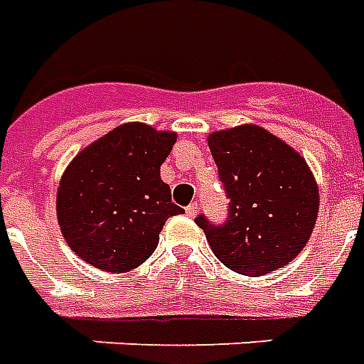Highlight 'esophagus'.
Listing matches in <instances>:
<instances>
[{
	"instance_id": "esophagus-1",
	"label": "esophagus",
	"mask_w": 364,
	"mask_h": 364,
	"mask_svg": "<svg viewBox=\"0 0 364 364\" xmlns=\"http://www.w3.org/2000/svg\"><path fill=\"white\" fill-rule=\"evenodd\" d=\"M198 210H200V203L192 202L186 208V213H188V215H190V218H194V215H198Z\"/></svg>"
}]
</instances>
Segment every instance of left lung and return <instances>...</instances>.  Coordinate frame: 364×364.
<instances>
[{
    "label": "left lung",
    "instance_id": "left-lung-1",
    "mask_svg": "<svg viewBox=\"0 0 364 364\" xmlns=\"http://www.w3.org/2000/svg\"><path fill=\"white\" fill-rule=\"evenodd\" d=\"M208 145L229 200L223 223L196 218L213 255L245 277L282 269L306 247L318 219V186L306 161L257 125L213 133Z\"/></svg>",
    "mask_w": 364,
    "mask_h": 364
}]
</instances>
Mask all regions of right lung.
Instances as JSON below:
<instances>
[{
  "label": "right lung",
  "instance_id": "add662e5",
  "mask_svg": "<svg viewBox=\"0 0 364 364\" xmlns=\"http://www.w3.org/2000/svg\"><path fill=\"white\" fill-rule=\"evenodd\" d=\"M176 133L125 123L84 149L64 172L56 213L66 243L105 272L143 264L166 219L182 213L161 180Z\"/></svg>",
  "mask_w": 364,
  "mask_h": 364
}]
</instances>
